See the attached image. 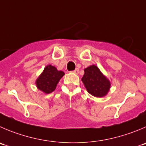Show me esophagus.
I'll return each instance as SVG.
<instances>
[{"label": "esophagus", "instance_id": "esophagus-1", "mask_svg": "<svg viewBox=\"0 0 146 146\" xmlns=\"http://www.w3.org/2000/svg\"><path fill=\"white\" fill-rule=\"evenodd\" d=\"M72 72H73V73H74V74H78V73H79V69H76L75 70L72 71Z\"/></svg>", "mask_w": 146, "mask_h": 146}]
</instances>
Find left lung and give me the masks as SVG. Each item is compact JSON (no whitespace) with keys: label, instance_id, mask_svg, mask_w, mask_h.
I'll list each match as a JSON object with an SVG mask.
<instances>
[{"label":"left lung","instance_id":"1","mask_svg":"<svg viewBox=\"0 0 146 146\" xmlns=\"http://www.w3.org/2000/svg\"><path fill=\"white\" fill-rule=\"evenodd\" d=\"M82 78L87 91L95 98H103L108 95L110 89V80L102 73L96 65H91L84 69Z\"/></svg>","mask_w":146,"mask_h":146}]
</instances>
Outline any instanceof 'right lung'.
<instances>
[{"instance_id": "obj_1", "label": "right lung", "mask_w": 146, "mask_h": 146, "mask_svg": "<svg viewBox=\"0 0 146 146\" xmlns=\"http://www.w3.org/2000/svg\"><path fill=\"white\" fill-rule=\"evenodd\" d=\"M64 72L59 71L54 66L51 64L45 66L44 71L36 80V85L38 90L45 94H49L54 91Z\"/></svg>"}]
</instances>
